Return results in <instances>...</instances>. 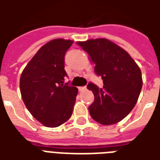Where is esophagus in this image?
Here are the masks:
<instances>
[{
	"label": "esophagus",
	"mask_w": 160,
	"mask_h": 160,
	"mask_svg": "<svg viewBox=\"0 0 160 160\" xmlns=\"http://www.w3.org/2000/svg\"><path fill=\"white\" fill-rule=\"evenodd\" d=\"M79 90H80V92H83V91L87 90V87H79Z\"/></svg>",
	"instance_id": "1"
}]
</instances>
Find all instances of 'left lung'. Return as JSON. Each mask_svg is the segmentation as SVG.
Wrapping results in <instances>:
<instances>
[{
	"label": "left lung",
	"mask_w": 160,
	"mask_h": 160,
	"mask_svg": "<svg viewBox=\"0 0 160 160\" xmlns=\"http://www.w3.org/2000/svg\"><path fill=\"white\" fill-rule=\"evenodd\" d=\"M95 64L94 72L103 86L89 82L94 102L89 106L92 118L103 125L117 123L126 118L138 100L142 87L140 68L127 51L105 38L78 42Z\"/></svg>",
	"instance_id": "obj_1"
}]
</instances>
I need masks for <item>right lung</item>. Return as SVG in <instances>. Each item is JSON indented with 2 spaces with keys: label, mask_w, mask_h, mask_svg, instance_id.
<instances>
[{
  "label": "right lung",
  "mask_w": 160,
  "mask_h": 160,
  "mask_svg": "<svg viewBox=\"0 0 160 160\" xmlns=\"http://www.w3.org/2000/svg\"><path fill=\"white\" fill-rule=\"evenodd\" d=\"M73 41L58 38L47 42L23 70L19 88L27 110L49 128L66 122L73 113L77 87L64 83L65 55Z\"/></svg>",
  "instance_id": "1"
}]
</instances>
